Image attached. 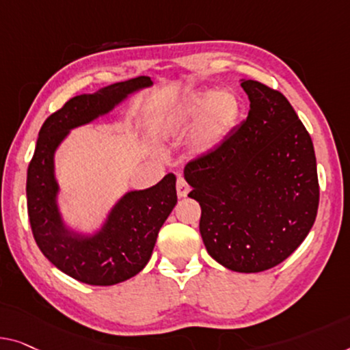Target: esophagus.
I'll list each match as a JSON object with an SVG mask.
<instances>
[{"mask_svg":"<svg viewBox=\"0 0 350 350\" xmlns=\"http://www.w3.org/2000/svg\"><path fill=\"white\" fill-rule=\"evenodd\" d=\"M176 190H177V196H179V198H185L187 195H189L190 185L187 184V180L184 179V177H177Z\"/></svg>","mask_w":350,"mask_h":350,"instance_id":"34e87169","label":"esophagus"}]
</instances>
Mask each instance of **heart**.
I'll return each mask as SVG.
<instances>
[{
	"label": "heart",
	"instance_id": "heart-1",
	"mask_svg": "<svg viewBox=\"0 0 350 350\" xmlns=\"http://www.w3.org/2000/svg\"><path fill=\"white\" fill-rule=\"evenodd\" d=\"M241 116V103L229 90L191 92L171 113L173 127H185L198 118L191 144L198 152H208L221 144Z\"/></svg>",
	"mask_w": 350,
	"mask_h": 350
}]
</instances>
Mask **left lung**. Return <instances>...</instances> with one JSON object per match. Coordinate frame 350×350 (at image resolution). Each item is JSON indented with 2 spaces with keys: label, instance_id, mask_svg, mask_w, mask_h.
I'll return each mask as SVG.
<instances>
[{
  "label": "left lung",
  "instance_id": "left-lung-1",
  "mask_svg": "<svg viewBox=\"0 0 350 350\" xmlns=\"http://www.w3.org/2000/svg\"><path fill=\"white\" fill-rule=\"evenodd\" d=\"M245 121L215 149L185 165L200 202L207 253L226 269L264 272L299 248L319 206L310 133L283 94L254 80Z\"/></svg>",
  "mask_w": 350,
  "mask_h": 350
}]
</instances>
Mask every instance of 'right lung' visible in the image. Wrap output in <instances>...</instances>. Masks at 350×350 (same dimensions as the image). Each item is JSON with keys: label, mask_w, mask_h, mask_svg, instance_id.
Here are the masks:
<instances>
[{"label": "right lung", "mask_w": 350, "mask_h": 350, "mask_svg": "<svg viewBox=\"0 0 350 350\" xmlns=\"http://www.w3.org/2000/svg\"><path fill=\"white\" fill-rule=\"evenodd\" d=\"M150 85L149 77H137L81 94L50 114L39 132L26 177L31 229L44 256L81 283L111 286L142 272L161 225L177 202L176 176L170 173L150 189L125 193L100 231L85 236L62 223L56 204L59 187L55 179V150L69 130L107 114L129 94Z\"/></svg>", "instance_id": "add662e5"}]
</instances>
